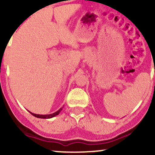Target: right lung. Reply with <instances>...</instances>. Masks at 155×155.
Segmentation results:
<instances>
[{"label": "right lung", "mask_w": 155, "mask_h": 155, "mask_svg": "<svg viewBox=\"0 0 155 155\" xmlns=\"http://www.w3.org/2000/svg\"><path fill=\"white\" fill-rule=\"evenodd\" d=\"M63 107H61V108H60L57 111H56V112L53 113V114H46V115H41V114H34V113H31V111H29L31 114L33 115V116L37 117V118H41V119H50V118H52V117H54L55 116H56V115H58V114L61 112V111L62 110V109H63Z\"/></svg>", "instance_id": "right-lung-1"}]
</instances>
